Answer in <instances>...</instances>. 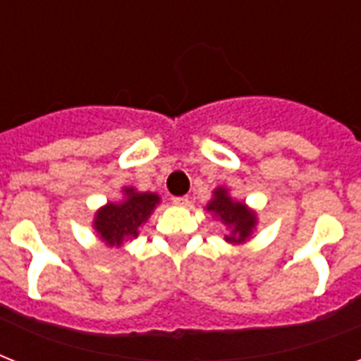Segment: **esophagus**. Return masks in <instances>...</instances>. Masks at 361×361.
<instances>
[{
	"mask_svg": "<svg viewBox=\"0 0 361 361\" xmlns=\"http://www.w3.org/2000/svg\"><path fill=\"white\" fill-rule=\"evenodd\" d=\"M172 202H174L176 206H189V198H187V197H174V198H172Z\"/></svg>",
	"mask_w": 361,
	"mask_h": 361,
	"instance_id": "obj_1",
	"label": "esophagus"
}]
</instances>
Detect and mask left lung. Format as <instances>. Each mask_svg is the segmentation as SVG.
<instances>
[{
	"mask_svg": "<svg viewBox=\"0 0 361 361\" xmlns=\"http://www.w3.org/2000/svg\"><path fill=\"white\" fill-rule=\"evenodd\" d=\"M206 212L217 217L228 228L225 241H228L232 245L245 243V241L251 240L255 231H257V212L249 208L245 202L232 198L231 191L223 185L214 189L212 200L206 204Z\"/></svg>",
	"mask_w": 361,
	"mask_h": 361,
	"instance_id": "1",
	"label": "left lung"
}]
</instances>
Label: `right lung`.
<instances>
[{"label":"right lung","mask_w":361,"mask_h":361,"mask_svg":"<svg viewBox=\"0 0 361 361\" xmlns=\"http://www.w3.org/2000/svg\"><path fill=\"white\" fill-rule=\"evenodd\" d=\"M121 195V200L106 202L93 217V231L106 247H123L138 236V228L161 204L157 192L136 191L135 187H123Z\"/></svg>","instance_id":"right-lung-1"}]
</instances>
